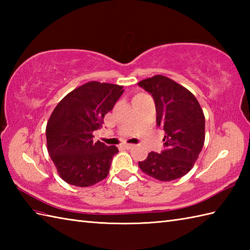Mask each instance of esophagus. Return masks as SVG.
I'll return each instance as SVG.
<instances>
[{"mask_svg": "<svg viewBox=\"0 0 250 250\" xmlns=\"http://www.w3.org/2000/svg\"><path fill=\"white\" fill-rule=\"evenodd\" d=\"M121 147L125 148V149H130V148L133 147V145H131V144H122Z\"/></svg>", "mask_w": 250, "mask_h": 250, "instance_id": "34e87169", "label": "esophagus"}]
</instances>
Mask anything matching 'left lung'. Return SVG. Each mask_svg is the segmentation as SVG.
I'll return each mask as SVG.
<instances>
[{"label":"left lung","mask_w":250,"mask_h":250,"mask_svg":"<svg viewBox=\"0 0 250 250\" xmlns=\"http://www.w3.org/2000/svg\"><path fill=\"white\" fill-rule=\"evenodd\" d=\"M156 104L157 125L166 132L164 149L149 152L139 167L148 176L171 182L192 168L205 141V117L194 95L168 77L156 75L139 83Z\"/></svg>","instance_id":"1"}]
</instances>
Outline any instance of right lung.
<instances>
[{
  "label": "right lung",
  "mask_w": 250,
  "mask_h": 250,
  "mask_svg": "<svg viewBox=\"0 0 250 250\" xmlns=\"http://www.w3.org/2000/svg\"><path fill=\"white\" fill-rule=\"evenodd\" d=\"M124 87L89 82L63 98L46 126L47 149L60 177L77 187H89L107 177L116 146L93 141Z\"/></svg>",
  "instance_id": "obj_1"
}]
</instances>
